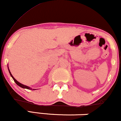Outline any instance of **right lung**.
Returning a JSON list of instances; mask_svg holds the SVG:
<instances>
[{"label": "right lung", "instance_id": "add662e5", "mask_svg": "<svg viewBox=\"0 0 121 121\" xmlns=\"http://www.w3.org/2000/svg\"><path fill=\"white\" fill-rule=\"evenodd\" d=\"M8 71H9V74H10L11 76V77H12V78H13V80H14V81L15 82V83H16V84H17L18 86H20V87H22V88H24V89H29V90H34V91H35V90H36V89H32L31 87H30L28 86L24 85H23V84H21V83L19 82H18V81H17V80H16V79H15V78H14V77H13V76H12V75L11 73L10 70H9V68H8Z\"/></svg>", "mask_w": 121, "mask_h": 121}]
</instances>
